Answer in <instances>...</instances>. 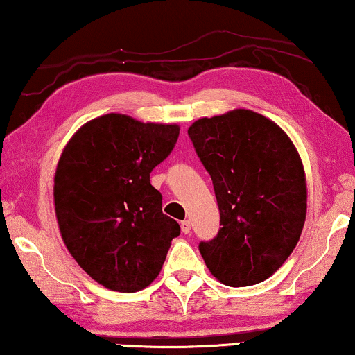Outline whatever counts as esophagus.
I'll use <instances>...</instances> for the list:
<instances>
[{"label":"esophagus","mask_w":355,"mask_h":355,"mask_svg":"<svg viewBox=\"0 0 355 355\" xmlns=\"http://www.w3.org/2000/svg\"><path fill=\"white\" fill-rule=\"evenodd\" d=\"M181 230H182V234H189L190 232V220H182L181 223Z\"/></svg>","instance_id":"obj_1"}]
</instances>
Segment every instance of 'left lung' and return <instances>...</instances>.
Returning <instances> with one entry per match:
<instances>
[{"mask_svg": "<svg viewBox=\"0 0 355 355\" xmlns=\"http://www.w3.org/2000/svg\"><path fill=\"white\" fill-rule=\"evenodd\" d=\"M187 132L220 214L218 235L198 245L205 264L227 286L261 284L301 237L307 190L300 153L280 126L253 110L202 118Z\"/></svg>", "mask_w": 355, "mask_h": 355, "instance_id": "8db88e82", "label": "left lung"}]
</instances>
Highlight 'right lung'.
Returning a JSON list of instances; mask_svg holds the SVG:
<instances>
[{
    "label": "right lung",
    "instance_id": "add662e5",
    "mask_svg": "<svg viewBox=\"0 0 355 355\" xmlns=\"http://www.w3.org/2000/svg\"><path fill=\"white\" fill-rule=\"evenodd\" d=\"M178 125L109 114L80 128L54 176L60 235L91 279L135 293L160 274L171 240L181 234L163 214L150 173L176 146Z\"/></svg>",
    "mask_w": 355,
    "mask_h": 355
}]
</instances>
